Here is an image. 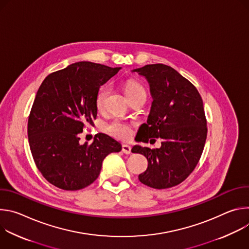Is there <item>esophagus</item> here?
Segmentation results:
<instances>
[{"mask_svg": "<svg viewBox=\"0 0 249 249\" xmlns=\"http://www.w3.org/2000/svg\"><path fill=\"white\" fill-rule=\"evenodd\" d=\"M122 152L126 155H129L131 154V147L129 145H123L122 146Z\"/></svg>", "mask_w": 249, "mask_h": 249, "instance_id": "34e87169", "label": "esophagus"}]
</instances>
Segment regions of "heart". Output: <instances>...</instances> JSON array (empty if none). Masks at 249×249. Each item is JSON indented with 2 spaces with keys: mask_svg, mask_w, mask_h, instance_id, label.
Wrapping results in <instances>:
<instances>
[{
  "mask_svg": "<svg viewBox=\"0 0 249 249\" xmlns=\"http://www.w3.org/2000/svg\"><path fill=\"white\" fill-rule=\"evenodd\" d=\"M140 92H146V91L143 89V87H141L137 83L130 82L125 86V94H126L127 98H129L132 95H135L137 93H140ZM108 93H109L108 86H102L98 89V91L96 93V97H95V106L98 110H101L104 107L105 100H106V97H107ZM104 129L109 135H111L117 139H121V140H127L132 135L131 125L124 121H120V120H114V121L108 123L105 126Z\"/></svg>",
  "mask_w": 249,
  "mask_h": 249,
  "instance_id": "1",
  "label": "heart"
}]
</instances>
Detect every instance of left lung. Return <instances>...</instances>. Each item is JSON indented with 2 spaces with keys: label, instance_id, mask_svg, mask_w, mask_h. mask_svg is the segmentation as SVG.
Listing matches in <instances>:
<instances>
[{
  "label": "left lung",
  "instance_id": "obj_1",
  "mask_svg": "<svg viewBox=\"0 0 249 249\" xmlns=\"http://www.w3.org/2000/svg\"><path fill=\"white\" fill-rule=\"evenodd\" d=\"M132 72L145 77L153 97L147 123L138 131L139 142L162 140L160 149L133 147L132 153L148 160L139 180L155 189L173 187L187 178L203 153L207 138L203 100L197 89L169 66L146 65Z\"/></svg>",
  "mask_w": 249,
  "mask_h": 249
}]
</instances>
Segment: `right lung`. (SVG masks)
Instances as JSON below:
<instances>
[{
	"mask_svg": "<svg viewBox=\"0 0 249 249\" xmlns=\"http://www.w3.org/2000/svg\"><path fill=\"white\" fill-rule=\"evenodd\" d=\"M121 68L91 62H78L48 75L35 96L28 118L30 151L38 170L54 186L80 190L99 175L102 161L122 146L99 133L91 145L80 144L86 126H93L95 97Z\"/></svg>",
	"mask_w": 249,
	"mask_h": 249,
	"instance_id": "1",
	"label": "right lung"
}]
</instances>
